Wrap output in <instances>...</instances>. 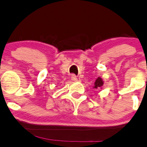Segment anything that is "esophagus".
<instances>
[{
	"label": "esophagus",
	"instance_id": "1",
	"mask_svg": "<svg viewBox=\"0 0 147 147\" xmlns=\"http://www.w3.org/2000/svg\"><path fill=\"white\" fill-rule=\"evenodd\" d=\"M71 79H72V81L75 82L78 80V78H77V76L75 75H72V76H71Z\"/></svg>",
	"mask_w": 147,
	"mask_h": 147
}]
</instances>
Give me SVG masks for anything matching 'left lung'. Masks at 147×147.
<instances>
[{
  "instance_id": "obj_1",
  "label": "left lung",
  "mask_w": 147,
  "mask_h": 147,
  "mask_svg": "<svg viewBox=\"0 0 147 147\" xmlns=\"http://www.w3.org/2000/svg\"><path fill=\"white\" fill-rule=\"evenodd\" d=\"M103 85V81L102 80L101 78H98L96 80L95 82H94V88L96 89H99L100 88H101Z\"/></svg>"
}]
</instances>
